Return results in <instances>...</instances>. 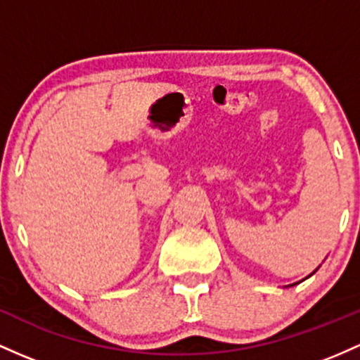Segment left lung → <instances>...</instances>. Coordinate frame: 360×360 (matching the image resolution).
<instances>
[{
    "instance_id": "obj_1",
    "label": "left lung",
    "mask_w": 360,
    "mask_h": 360,
    "mask_svg": "<svg viewBox=\"0 0 360 360\" xmlns=\"http://www.w3.org/2000/svg\"><path fill=\"white\" fill-rule=\"evenodd\" d=\"M318 269H320V267H318ZM318 269H316V270H318ZM316 270H313V272H311V274H309V276H313V274H314V272H316ZM309 276H308V277H309Z\"/></svg>"
}]
</instances>
